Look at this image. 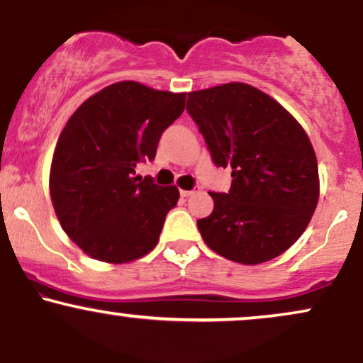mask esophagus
Returning <instances> with one entry per match:
<instances>
[{
  "instance_id": "1",
  "label": "esophagus",
  "mask_w": 363,
  "mask_h": 363,
  "mask_svg": "<svg viewBox=\"0 0 363 363\" xmlns=\"http://www.w3.org/2000/svg\"><path fill=\"white\" fill-rule=\"evenodd\" d=\"M199 189H201V187H199V186L193 187V189H191V191L182 189V191H181V196H182V198H189V196H193V194H196V193H199Z\"/></svg>"
}]
</instances>
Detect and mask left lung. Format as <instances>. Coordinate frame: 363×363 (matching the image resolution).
Here are the masks:
<instances>
[{
  "instance_id": "left-lung-1",
  "label": "left lung",
  "mask_w": 363,
  "mask_h": 363,
  "mask_svg": "<svg viewBox=\"0 0 363 363\" xmlns=\"http://www.w3.org/2000/svg\"><path fill=\"white\" fill-rule=\"evenodd\" d=\"M216 167H232L228 193H210L203 240L227 259L259 264L303 234L319 199L318 160L306 131L274 99L245 83L187 94Z\"/></svg>"
}]
</instances>
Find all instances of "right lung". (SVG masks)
<instances>
[{
	"instance_id": "right-lung-1",
	"label": "right lung",
	"mask_w": 363,
	"mask_h": 363,
	"mask_svg": "<svg viewBox=\"0 0 363 363\" xmlns=\"http://www.w3.org/2000/svg\"><path fill=\"white\" fill-rule=\"evenodd\" d=\"M184 102L186 94L119 82L86 99L61 131L49 176L54 211L94 259L129 262L157 245L179 189L136 176V165L155 158Z\"/></svg>"
}]
</instances>
